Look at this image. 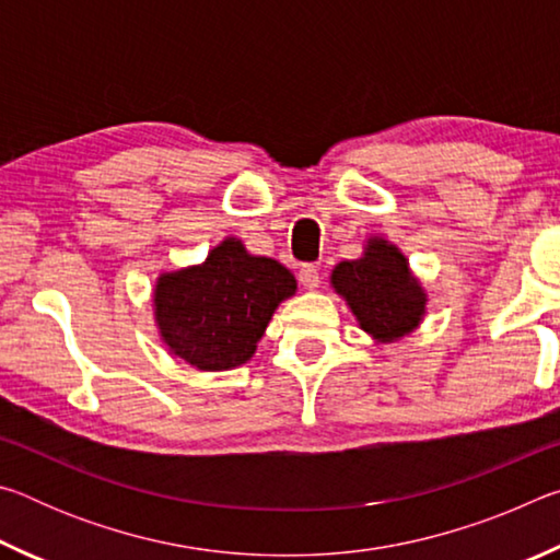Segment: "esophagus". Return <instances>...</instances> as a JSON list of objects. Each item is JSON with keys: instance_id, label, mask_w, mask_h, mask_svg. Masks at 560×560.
Returning a JSON list of instances; mask_svg holds the SVG:
<instances>
[{"instance_id": "esophagus-1", "label": "esophagus", "mask_w": 560, "mask_h": 560, "mask_svg": "<svg viewBox=\"0 0 560 560\" xmlns=\"http://www.w3.org/2000/svg\"><path fill=\"white\" fill-rule=\"evenodd\" d=\"M299 281L303 283V289H308V291L320 287V273L314 264H303V267L299 269Z\"/></svg>"}]
</instances>
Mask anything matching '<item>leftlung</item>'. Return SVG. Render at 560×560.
I'll return each mask as SVG.
<instances>
[{"label": "left lung", "instance_id": "left-lung-1", "mask_svg": "<svg viewBox=\"0 0 560 560\" xmlns=\"http://www.w3.org/2000/svg\"><path fill=\"white\" fill-rule=\"evenodd\" d=\"M330 287L377 343L410 336L428 314V293L410 271V261L383 236L365 242L363 257L340 261L330 273Z\"/></svg>", "mask_w": 560, "mask_h": 560}]
</instances>
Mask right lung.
Listing matches in <instances>:
<instances>
[{
	"label": "right lung",
	"mask_w": 560,
	"mask_h": 560,
	"mask_svg": "<svg viewBox=\"0 0 560 560\" xmlns=\"http://www.w3.org/2000/svg\"><path fill=\"white\" fill-rule=\"evenodd\" d=\"M293 293L296 279L283 264L226 236L202 264L160 273L155 324L175 358L197 371H232L257 353L273 311Z\"/></svg>",
	"instance_id": "right-lung-1"
}]
</instances>
